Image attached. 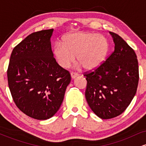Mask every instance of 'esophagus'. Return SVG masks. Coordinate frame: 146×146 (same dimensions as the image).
<instances>
[{
	"instance_id": "34e87169",
	"label": "esophagus",
	"mask_w": 146,
	"mask_h": 146,
	"mask_svg": "<svg viewBox=\"0 0 146 146\" xmlns=\"http://www.w3.org/2000/svg\"><path fill=\"white\" fill-rule=\"evenodd\" d=\"M71 78H72L74 79V78H76V77H78V73H75V72L72 71L71 73Z\"/></svg>"
}]
</instances>
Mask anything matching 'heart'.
I'll return each mask as SVG.
<instances>
[{
    "label": "heart",
    "mask_w": 146,
    "mask_h": 146,
    "mask_svg": "<svg viewBox=\"0 0 146 146\" xmlns=\"http://www.w3.org/2000/svg\"><path fill=\"white\" fill-rule=\"evenodd\" d=\"M109 51V42L104 35L92 32L68 34L62 42L54 45L53 54L60 66L68 68L75 60L86 70H94L104 62Z\"/></svg>",
    "instance_id": "heart-1"
}]
</instances>
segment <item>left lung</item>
Returning <instances> with one entry per match:
<instances>
[{"label": "left lung", "mask_w": 146, "mask_h": 146, "mask_svg": "<svg viewBox=\"0 0 146 146\" xmlns=\"http://www.w3.org/2000/svg\"><path fill=\"white\" fill-rule=\"evenodd\" d=\"M110 33L115 42L114 51L98 68L84 73L88 104L103 119L119 116L126 109L136 94L139 78L133 48L117 33Z\"/></svg>", "instance_id": "8db88e82"}]
</instances>
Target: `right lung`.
I'll return each instance as SVG.
<instances>
[{
	"label": "right lung",
	"mask_w": 146,
	"mask_h": 146,
	"mask_svg": "<svg viewBox=\"0 0 146 146\" xmlns=\"http://www.w3.org/2000/svg\"><path fill=\"white\" fill-rule=\"evenodd\" d=\"M53 29L31 33L16 45L10 57L7 81L16 106L38 120L51 118L59 110L69 71L57 63L50 42Z\"/></svg>",
	"instance_id": "obj_1"
}]
</instances>
